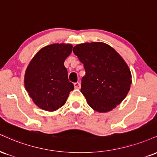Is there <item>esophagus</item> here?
Segmentation results:
<instances>
[{
    "label": "esophagus",
    "mask_w": 157,
    "mask_h": 157,
    "mask_svg": "<svg viewBox=\"0 0 157 157\" xmlns=\"http://www.w3.org/2000/svg\"><path fill=\"white\" fill-rule=\"evenodd\" d=\"M74 86H75V89H80V82H75V83L74 84Z\"/></svg>",
    "instance_id": "34e87169"
}]
</instances>
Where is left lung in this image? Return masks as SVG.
Masks as SVG:
<instances>
[{
  "label": "left lung",
  "mask_w": 157,
  "mask_h": 157,
  "mask_svg": "<svg viewBox=\"0 0 157 157\" xmlns=\"http://www.w3.org/2000/svg\"><path fill=\"white\" fill-rule=\"evenodd\" d=\"M83 63L81 90L88 105L99 113L112 110L124 100L132 84L127 64L116 50L102 42L84 43L73 48Z\"/></svg>",
  "instance_id": "obj_1"
}]
</instances>
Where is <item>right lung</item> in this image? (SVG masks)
Returning <instances> with one entry per match:
<instances>
[{"label":"right lung","instance_id":"1","mask_svg":"<svg viewBox=\"0 0 157 157\" xmlns=\"http://www.w3.org/2000/svg\"><path fill=\"white\" fill-rule=\"evenodd\" d=\"M71 50V44L48 45L39 51L28 65L25 86L33 102L41 109L47 111L59 109L74 90L64 67Z\"/></svg>","mask_w":157,"mask_h":157}]
</instances>
